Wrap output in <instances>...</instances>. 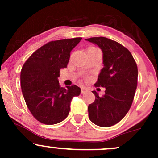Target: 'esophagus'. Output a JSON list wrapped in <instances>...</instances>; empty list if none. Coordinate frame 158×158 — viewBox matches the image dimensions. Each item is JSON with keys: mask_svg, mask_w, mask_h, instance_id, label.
<instances>
[{"mask_svg": "<svg viewBox=\"0 0 158 158\" xmlns=\"http://www.w3.org/2000/svg\"><path fill=\"white\" fill-rule=\"evenodd\" d=\"M85 92H87V89L85 88V87H82V88H81V93L83 94L85 93Z\"/></svg>", "mask_w": 158, "mask_h": 158, "instance_id": "1", "label": "esophagus"}]
</instances>
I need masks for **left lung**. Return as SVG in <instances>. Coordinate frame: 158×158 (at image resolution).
<instances>
[{
    "instance_id": "8db88e82",
    "label": "left lung",
    "mask_w": 158,
    "mask_h": 158,
    "mask_svg": "<svg viewBox=\"0 0 158 158\" xmlns=\"http://www.w3.org/2000/svg\"><path fill=\"white\" fill-rule=\"evenodd\" d=\"M85 40L102 51L104 67L95 86L106 88L102 96L92 91L95 99L88 107L89 118L98 126L107 128L120 122L131 106L138 84V66L130 51L116 41L102 36Z\"/></svg>"
}]
</instances>
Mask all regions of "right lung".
Listing matches in <instances>:
<instances>
[{"label": "right lung", "instance_id": "right-lung-1", "mask_svg": "<svg viewBox=\"0 0 158 158\" xmlns=\"http://www.w3.org/2000/svg\"><path fill=\"white\" fill-rule=\"evenodd\" d=\"M81 37L50 41L35 51L23 64L20 85L25 102L33 117L45 125L64 120L70 110L72 98L81 89L77 85L60 87V70L66 68L70 52Z\"/></svg>", "mask_w": 158, "mask_h": 158}]
</instances>
